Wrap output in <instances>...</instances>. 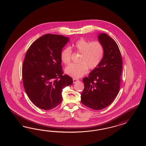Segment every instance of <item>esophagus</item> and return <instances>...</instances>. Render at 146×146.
I'll list each match as a JSON object with an SVG mask.
<instances>
[{
  "mask_svg": "<svg viewBox=\"0 0 146 146\" xmlns=\"http://www.w3.org/2000/svg\"><path fill=\"white\" fill-rule=\"evenodd\" d=\"M73 84H75L77 81H78V80L76 79H73Z\"/></svg>",
  "mask_w": 146,
  "mask_h": 146,
  "instance_id": "1",
  "label": "esophagus"
}]
</instances>
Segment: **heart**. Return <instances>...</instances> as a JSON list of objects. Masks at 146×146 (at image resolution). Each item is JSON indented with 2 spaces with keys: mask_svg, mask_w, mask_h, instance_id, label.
<instances>
[{
  "mask_svg": "<svg viewBox=\"0 0 146 146\" xmlns=\"http://www.w3.org/2000/svg\"><path fill=\"white\" fill-rule=\"evenodd\" d=\"M74 50L81 54L79 64H72L67 67L65 72L67 75L78 79L85 75L88 68L93 70L102 62L104 53V47L100 42H90L84 38L76 40L72 45ZM72 51L70 48L64 49L60 54L62 62L68 65L71 61Z\"/></svg>",
  "mask_w": 146,
  "mask_h": 146,
  "instance_id": "obj_1",
  "label": "heart"
}]
</instances>
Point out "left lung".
I'll use <instances>...</instances> for the list:
<instances>
[{"mask_svg": "<svg viewBox=\"0 0 146 146\" xmlns=\"http://www.w3.org/2000/svg\"><path fill=\"white\" fill-rule=\"evenodd\" d=\"M98 40L104 49L99 65L83 79L84 88L81 102L94 110L109 106L114 101L120 89L123 61L118 45L106 33H100Z\"/></svg>", "mask_w": 146, "mask_h": 146, "instance_id": "obj_1", "label": "left lung"}]
</instances>
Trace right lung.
Listing matches in <instances>:
<instances>
[{"label": "right lung", "instance_id": "1", "mask_svg": "<svg viewBox=\"0 0 146 146\" xmlns=\"http://www.w3.org/2000/svg\"><path fill=\"white\" fill-rule=\"evenodd\" d=\"M68 37L45 34L31 44L22 66L24 88L30 100L41 109L50 110L62 101V88L73 84L62 75L60 54Z\"/></svg>", "mask_w": 146, "mask_h": 146}]
</instances>
